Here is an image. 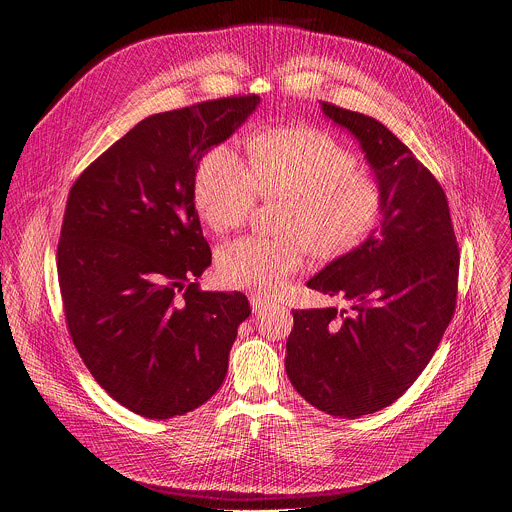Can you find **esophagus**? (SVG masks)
<instances>
[{
  "label": "esophagus",
  "instance_id": "obj_1",
  "mask_svg": "<svg viewBox=\"0 0 512 512\" xmlns=\"http://www.w3.org/2000/svg\"><path fill=\"white\" fill-rule=\"evenodd\" d=\"M249 300H251V308H253L255 314H261L263 310L273 306V300H267L265 296H259V294H253Z\"/></svg>",
  "mask_w": 512,
  "mask_h": 512
}]
</instances>
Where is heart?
<instances>
[{
	"label": "heart",
	"instance_id": "obj_1",
	"mask_svg": "<svg viewBox=\"0 0 512 512\" xmlns=\"http://www.w3.org/2000/svg\"><path fill=\"white\" fill-rule=\"evenodd\" d=\"M358 158L316 127L265 129L249 141V166L227 143L210 148L196 170L194 206L216 233L247 223L257 198H283L285 237H243L221 247L216 273L229 287L275 296L300 271L306 245L320 259L340 257L367 239L383 214L379 182Z\"/></svg>",
	"mask_w": 512,
	"mask_h": 512
}]
</instances>
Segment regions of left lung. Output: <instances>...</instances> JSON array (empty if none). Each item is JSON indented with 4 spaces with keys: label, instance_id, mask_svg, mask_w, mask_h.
<instances>
[{
    "label": "left lung",
    "instance_id": "1",
    "mask_svg": "<svg viewBox=\"0 0 512 512\" xmlns=\"http://www.w3.org/2000/svg\"><path fill=\"white\" fill-rule=\"evenodd\" d=\"M350 131L383 190L381 227L328 263L308 287L350 310H296L285 371L334 417L389 407L427 367L456 310L460 251L444 188L381 121L322 103Z\"/></svg>",
    "mask_w": 512,
    "mask_h": 512
}]
</instances>
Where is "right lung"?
Instances as JSON below:
<instances>
[{
    "label": "right lung",
    "mask_w": 512,
    "mask_h": 512,
    "mask_svg": "<svg viewBox=\"0 0 512 512\" xmlns=\"http://www.w3.org/2000/svg\"><path fill=\"white\" fill-rule=\"evenodd\" d=\"M257 105L225 97L145 117L68 192L56 251L66 326L95 381L141 417L206 403L251 314L241 291L198 285L212 253L194 178Z\"/></svg>",
    "instance_id": "add662e5"
}]
</instances>
